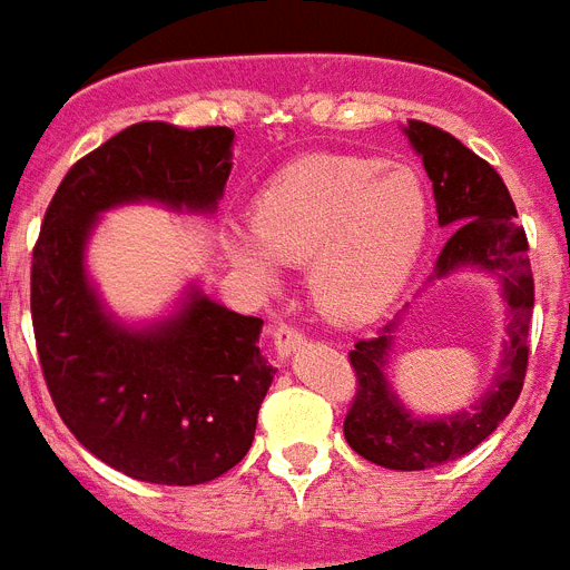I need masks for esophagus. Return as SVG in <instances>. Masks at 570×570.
<instances>
[{
  "instance_id": "esophagus-1",
  "label": "esophagus",
  "mask_w": 570,
  "mask_h": 570,
  "mask_svg": "<svg viewBox=\"0 0 570 570\" xmlns=\"http://www.w3.org/2000/svg\"><path fill=\"white\" fill-rule=\"evenodd\" d=\"M272 338H275V353H278L281 361H286L289 355H295L304 346V335L298 333V330H292V326L286 324H278L275 326V333H272Z\"/></svg>"
}]
</instances>
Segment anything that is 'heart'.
Here are the masks:
<instances>
[{"label": "heart", "instance_id": "heart-1", "mask_svg": "<svg viewBox=\"0 0 570 570\" xmlns=\"http://www.w3.org/2000/svg\"><path fill=\"white\" fill-rule=\"evenodd\" d=\"M430 229L419 168L379 157L315 155L292 163L252 200V232L224 252L255 289L281 284V264L309 261L321 315L364 326L387 313L413 275Z\"/></svg>", "mask_w": 570, "mask_h": 570}]
</instances>
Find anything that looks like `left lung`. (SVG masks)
Wrapping results in <instances>:
<instances>
[{
  "label": "left lung",
  "instance_id": "left-lung-1",
  "mask_svg": "<svg viewBox=\"0 0 570 570\" xmlns=\"http://www.w3.org/2000/svg\"><path fill=\"white\" fill-rule=\"evenodd\" d=\"M402 131L433 180L439 226L450 229L430 284L448 281L450 275L464 269L484 272L497 278L499 295L508 309L497 373L488 379L470 410L459 413H415L390 384L387 370L402 318L384 326L379 338L358 341L350 353L358 375V393L344 422L350 448L381 468L428 470L435 464L456 462L479 448L517 404L528 367L533 275L528 240L522 226L517 224V206L502 177L442 128L410 120Z\"/></svg>",
  "mask_w": 570,
  "mask_h": 570
}]
</instances>
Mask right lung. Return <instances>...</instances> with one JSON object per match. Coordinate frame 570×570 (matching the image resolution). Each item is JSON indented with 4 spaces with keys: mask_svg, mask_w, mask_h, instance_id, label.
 I'll return each mask as SVG.
<instances>
[{
    "mask_svg": "<svg viewBox=\"0 0 570 570\" xmlns=\"http://www.w3.org/2000/svg\"><path fill=\"white\" fill-rule=\"evenodd\" d=\"M232 146L226 126L126 128L59 183L33 249V335L57 413L82 448L140 482L186 488L235 468L278 370L257 346L264 321L197 281L163 315L120 318L88 272V244L122 206L215 215Z\"/></svg>",
    "mask_w": 570,
    "mask_h": 570,
    "instance_id": "add662e5",
    "label": "right lung"
}]
</instances>
